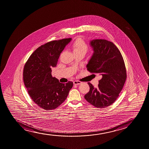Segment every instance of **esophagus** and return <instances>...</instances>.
I'll return each mask as SVG.
<instances>
[{"label":"esophagus","mask_w":149,"mask_h":149,"mask_svg":"<svg viewBox=\"0 0 149 149\" xmlns=\"http://www.w3.org/2000/svg\"><path fill=\"white\" fill-rule=\"evenodd\" d=\"M81 83V82L79 81H73V84H74V85H79Z\"/></svg>","instance_id":"34e87169"}]
</instances>
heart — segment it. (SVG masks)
<instances>
[{"mask_svg":"<svg viewBox=\"0 0 149 149\" xmlns=\"http://www.w3.org/2000/svg\"><path fill=\"white\" fill-rule=\"evenodd\" d=\"M72 48L75 54L84 52L86 54L89 49L88 44L81 38H78L72 44Z\"/></svg>","mask_w":149,"mask_h":149,"instance_id":"1","label":"heart"}]
</instances>
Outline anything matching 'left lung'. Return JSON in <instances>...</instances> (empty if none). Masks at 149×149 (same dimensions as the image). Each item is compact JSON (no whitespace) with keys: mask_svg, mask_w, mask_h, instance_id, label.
<instances>
[{"mask_svg":"<svg viewBox=\"0 0 149 149\" xmlns=\"http://www.w3.org/2000/svg\"><path fill=\"white\" fill-rule=\"evenodd\" d=\"M90 45L94 52L86 67L102 78L97 88L88 82L90 90L84 97L94 107L103 108L118 99L127 78L126 67L121 53L112 42L94 39L90 41Z\"/></svg>","mask_w":149,"mask_h":149,"instance_id":"1","label":"left lung"}]
</instances>
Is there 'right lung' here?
I'll list each match as a JSON object with an SVG mask.
<instances>
[{"label": "right lung", "instance_id": "1", "mask_svg": "<svg viewBox=\"0 0 149 149\" xmlns=\"http://www.w3.org/2000/svg\"><path fill=\"white\" fill-rule=\"evenodd\" d=\"M71 38L55 40L39 47L29 57L23 69V81L29 96L42 109L51 110L65 101L73 86L63 84L52 75V68Z\"/></svg>", "mask_w": 149, "mask_h": 149}]
</instances>
